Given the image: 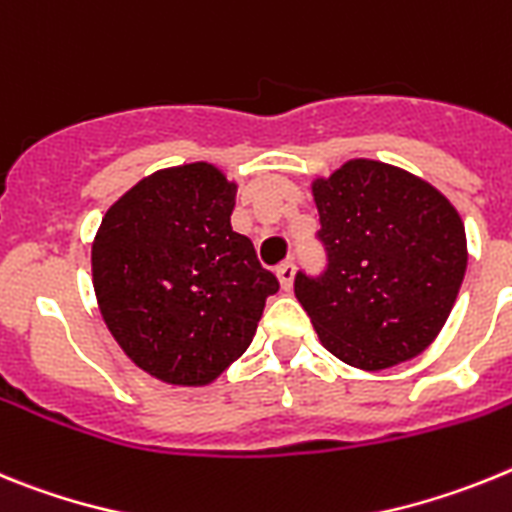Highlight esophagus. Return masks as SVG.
<instances>
[{"label": "esophagus", "instance_id": "esophagus-1", "mask_svg": "<svg viewBox=\"0 0 512 512\" xmlns=\"http://www.w3.org/2000/svg\"><path fill=\"white\" fill-rule=\"evenodd\" d=\"M275 273H278V281H281L283 291H291L293 275H296V265H293L291 260H286V262H281V265H278V270H275Z\"/></svg>", "mask_w": 512, "mask_h": 512}]
</instances>
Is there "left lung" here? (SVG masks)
<instances>
[{
  "label": "left lung",
  "instance_id": "8db88e82",
  "mask_svg": "<svg viewBox=\"0 0 512 512\" xmlns=\"http://www.w3.org/2000/svg\"><path fill=\"white\" fill-rule=\"evenodd\" d=\"M311 193L327 268L299 270L293 291L324 348L363 371L420 355L464 281L459 211L430 182L373 159H350Z\"/></svg>",
  "mask_w": 512,
  "mask_h": 512
}]
</instances>
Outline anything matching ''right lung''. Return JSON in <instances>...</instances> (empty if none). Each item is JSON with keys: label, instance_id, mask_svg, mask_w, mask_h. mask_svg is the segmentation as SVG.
Returning a JSON list of instances; mask_svg holds the SVG:
<instances>
[{"label": "right lung", "instance_id": "obj_1", "mask_svg": "<svg viewBox=\"0 0 512 512\" xmlns=\"http://www.w3.org/2000/svg\"><path fill=\"white\" fill-rule=\"evenodd\" d=\"M237 185L213 164L159 170L108 208L92 244L100 314L154 379L211 384L250 348L278 278L231 229Z\"/></svg>", "mask_w": 512, "mask_h": 512}]
</instances>
